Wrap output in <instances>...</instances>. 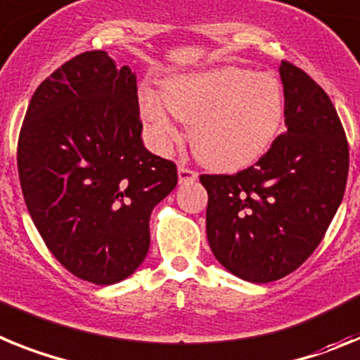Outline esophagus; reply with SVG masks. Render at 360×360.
I'll use <instances>...</instances> for the list:
<instances>
[{"label":"esophagus","mask_w":360,"mask_h":360,"mask_svg":"<svg viewBox=\"0 0 360 360\" xmlns=\"http://www.w3.org/2000/svg\"><path fill=\"white\" fill-rule=\"evenodd\" d=\"M177 176H179L181 184H188V183H193V181H198V172L190 170V168L186 167L177 168Z\"/></svg>","instance_id":"1"}]
</instances>
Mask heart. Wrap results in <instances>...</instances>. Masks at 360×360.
<instances>
[{"mask_svg": "<svg viewBox=\"0 0 360 360\" xmlns=\"http://www.w3.org/2000/svg\"><path fill=\"white\" fill-rule=\"evenodd\" d=\"M139 110L150 141L165 152L177 137L172 116L190 123L193 154L215 170H237L261 158L284 117V92L274 74L217 67L168 77L161 98L141 89Z\"/></svg>", "mask_w": 360, "mask_h": 360, "instance_id": "heart-1", "label": "heart"}]
</instances>
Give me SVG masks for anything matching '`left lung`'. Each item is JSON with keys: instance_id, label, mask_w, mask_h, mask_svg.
<instances>
[{"instance_id": "left-lung-1", "label": "left lung", "mask_w": 360, "mask_h": 360, "mask_svg": "<svg viewBox=\"0 0 360 360\" xmlns=\"http://www.w3.org/2000/svg\"><path fill=\"white\" fill-rule=\"evenodd\" d=\"M279 74L286 132L254 167L199 177L212 252L250 283L286 277L314 254L348 179V141L328 94L288 61Z\"/></svg>"}]
</instances>
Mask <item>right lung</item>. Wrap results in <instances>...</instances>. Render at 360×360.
Returning a JSON list of instances; mask_svg holds the SVG:
<instances>
[{
	"label": "right lung",
	"instance_id": "right-lung-1",
	"mask_svg": "<svg viewBox=\"0 0 360 360\" xmlns=\"http://www.w3.org/2000/svg\"><path fill=\"white\" fill-rule=\"evenodd\" d=\"M141 132L136 74L105 50L72 58L30 99L18 141L23 198L46 248L79 279L120 283L148 254L150 214L177 168Z\"/></svg>",
	"mask_w": 360,
	"mask_h": 360
}]
</instances>
